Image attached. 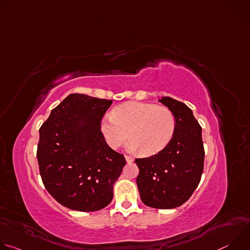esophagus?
Segmentation results:
<instances>
[{"mask_svg": "<svg viewBox=\"0 0 250 250\" xmlns=\"http://www.w3.org/2000/svg\"><path fill=\"white\" fill-rule=\"evenodd\" d=\"M125 160H126V162H127V163H131V162H133V158H132L131 156H129V155H125Z\"/></svg>", "mask_w": 250, "mask_h": 250, "instance_id": "obj_1", "label": "esophagus"}]
</instances>
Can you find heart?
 <instances>
[{"label": "heart", "mask_w": 250, "mask_h": 250, "mask_svg": "<svg viewBox=\"0 0 250 250\" xmlns=\"http://www.w3.org/2000/svg\"><path fill=\"white\" fill-rule=\"evenodd\" d=\"M176 130V118L166 106L151 103L128 102L101 119L100 131L111 148L118 149L129 136V151L154 155L163 150Z\"/></svg>", "instance_id": "1"}]
</instances>
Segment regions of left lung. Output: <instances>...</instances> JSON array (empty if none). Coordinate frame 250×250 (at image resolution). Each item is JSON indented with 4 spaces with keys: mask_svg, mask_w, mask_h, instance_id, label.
I'll return each instance as SVG.
<instances>
[{
    "mask_svg": "<svg viewBox=\"0 0 250 250\" xmlns=\"http://www.w3.org/2000/svg\"><path fill=\"white\" fill-rule=\"evenodd\" d=\"M158 101L175 115V134L157 154L135 159L139 169L136 184L145 205L168 209L183 205L197 189L205 150L202 127L189 106L170 97H161Z\"/></svg>",
    "mask_w": 250,
    "mask_h": 250,
    "instance_id": "1",
    "label": "left lung"
}]
</instances>
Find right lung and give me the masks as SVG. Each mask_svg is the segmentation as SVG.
Returning a JSON list of instances; mask_svg holds the SVG:
<instances>
[{
  "instance_id": "right-lung-1",
  "label": "right lung",
  "mask_w": 250,
  "mask_h": 250,
  "mask_svg": "<svg viewBox=\"0 0 250 250\" xmlns=\"http://www.w3.org/2000/svg\"><path fill=\"white\" fill-rule=\"evenodd\" d=\"M84 94H71L54 108L40 128L38 161L43 185L62 206L95 211L108 206L125 165L100 131L112 104Z\"/></svg>"
}]
</instances>
